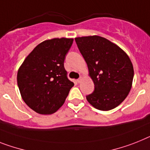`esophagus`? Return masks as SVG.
Wrapping results in <instances>:
<instances>
[{
    "label": "esophagus",
    "mask_w": 150,
    "mask_h": 150,
    "mask_svg": "<svg viewBox=\"0 0 150 150\" xmlns=\"http://www.w3.org/2000/svg\"><path fill=\"white\" fill-rule=\"evenodd\" d=\"M82 79H83V77H81H81H80L79 79H78L77 81H78V82H79V83L81 82V81H82Z\"/></svg>",
    "instance_id": "esophagus-1"
}]
</instances>
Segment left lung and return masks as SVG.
<instances>
[{
  "label": "left lung",
  "mask_w": 150,
  "mask_h": 150,
  "mask_svg": "<svg viewBox=\"0 0 150 150\" xmlns=\"http://www.w3.org/2000/svg\"><path fill=\"white\" fill-rule=\"evenodd\" d=\"M75 40L94 85V92L86 96L87 100L100 110H110L120 105L133 84L134 71L127 54L101 36H81Z\"/></svg>",
  "instance_id": "8db88e82"
}]
</instances>
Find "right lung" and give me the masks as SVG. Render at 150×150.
<instances>
[{
  "instance_id": "obj_1",
  "label": "right lung",
  "mask_w": 150,
  "mask_h": 150,
  "mask_svg": "<svg viewBox=\"0 0 150 150\" xmlns=\"http://www.w3.org/2000/svg\"><path fill=\"white\" fill-rule=\"evenodd\" d=\"M72 38L40 42L26 56L17 71V85L26 105L40 114H52L65 103L74 83L64 68Z\"/></svg>"
}]
</instances>
